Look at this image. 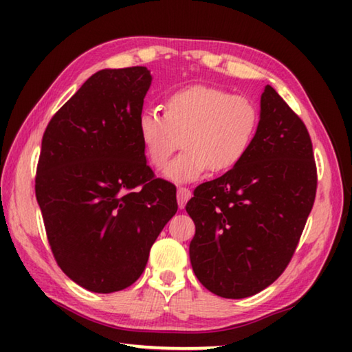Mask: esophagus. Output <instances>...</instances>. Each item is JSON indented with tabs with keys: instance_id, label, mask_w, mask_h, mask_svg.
Listing matches in <instances>:
<instances>
[{
	"instance_id": "34e87169",
	"label": "esophagus",
	"mask_w": 352,
	"mask_h": 352,
	"mask_svg": "<svg viewBox=\"0 0 352 352\" xmlns=\"http://www.w3.org/2000/svg\"><path fill=\"white\" fill-rule=\"evenodd\" d=\"M190 195H192V192H190L189 188H184V186H178L177 189V200H178V206L184 208V205H186V201L190 199Z\"/></svg>"
}]
</instances>
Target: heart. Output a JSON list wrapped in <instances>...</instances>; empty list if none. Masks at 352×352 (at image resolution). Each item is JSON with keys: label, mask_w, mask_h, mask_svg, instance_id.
<instances>
[{"label": "heart", "mask_w": 352, "mask_h": 352, "mask_svg": "<svg viewBox=\"0 0 352 352\" xmlns=\"http://www.w3.org/2000/svg\"><path fill=\"white\" fill-rule=\"evenodd\" d=\"M259 110L243 94L210 85L183 87L169 93L163 115L147 110L138 119L142 151L152 168L162 170L178 148L166 177L194 182L210 169L214 174L239 164L253 144Z\"/></svg>", "instance_id": "1"}]
</instances>
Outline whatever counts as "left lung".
<instances>
[{"label":"left lung","instance_id":"1","mask_svg":"<svg viewBox=\"0 0 352 352\" xmlns=\"http://www.w3.org/2000/svg\"><path fill=\"white\" fill-rule=\"evenodd\" d=\"M315 194L317 166L305 122L265 85L248 153L222 177L199 184L186 204L199 281L233 300L269 287L295 253Z\"/></svg>","mask_w":352,"mask_h":352}]
</instances>
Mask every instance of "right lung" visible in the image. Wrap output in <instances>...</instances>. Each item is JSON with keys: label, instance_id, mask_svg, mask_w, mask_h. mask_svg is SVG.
Instances as JSON below:
<instances>
[{"label": "right lung", "instance_id": "1", "mask_svg": "<svg viewBox=\"0 0 352 352\" xmlns=\"http://www.w3.org/2000/svg\"><path fill=\"white\" fill-rule=\"evenodd\" d=\"M151 82L146 67L98 71L41 140L35 195L47 242L65 275L96 294L141 276L178 210L177 188L155 177L140 141Z\"/></svg>", "mask_w": 352, "mask_h": 352}]
</instances>
